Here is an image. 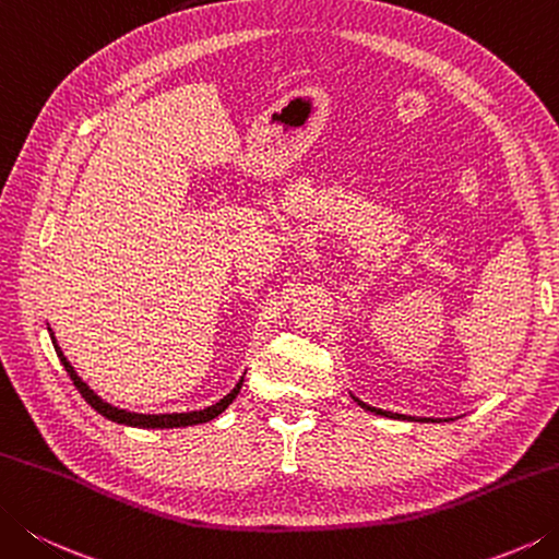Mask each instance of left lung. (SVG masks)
<instances>
[{"instance_id":"1","label":"left lung","mask_w":559,"mask_h":559,"mask_svg":"<svg viewBox=\"0 0 559 559\" xmlns=\"http://www.w3.org/2000/svg\"><path fill=\"white\" fill-rule=\"evenodd\" d=\"M357 402V399H355ZM360 404L362 408H367V411H372V414H379V416H389V418H406V416H402V414H392V411H382V408H374V406H367V404H362V402H357Z\"/></svg>"}]
</instances>
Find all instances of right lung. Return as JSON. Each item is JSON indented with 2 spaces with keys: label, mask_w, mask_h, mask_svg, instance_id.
<instances>
[{
  "label": "right lung",
  "mask_w": 559,
  "mask_h": 559,
  "mask_svg": "<svg viewBox=\"0 0 559 559\" xmlns=\"http://www.w3.org/2000/svg\"><path fill=\"white\" fill-rule=\"evenodd\" d=\"M52 345H56V338H52ZM56 353L60 357L62 367H66L72 384L78 386V392L84 396V402H87L94 411H99L102 416H107L109 420H116V424H123V426H135V428H185V426H197V424H206V420L216 418L218 414H224V411L228 408V404L234 402V399L238 396L240 392V384H243V379L230 389V394H226L224 399H221L218 404L209 406L204 411H189V414H160V416H145V414H131V411H123V408H116L107 402H102V399L92 392V389L82 382V379L78 377V372L72 370V365L66 360V355L60 353V347L56 345Z\"/></svg>",
  "instance_id": "1"
}]
</instances>
